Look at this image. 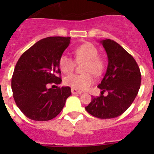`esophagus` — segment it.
Segmentation results:
<instances>
[{"instance_id":"34e87169","label":"esophagus","mask_w":154,"mask_h":154,"mask_svg":"<svg viewBox=\"0 0 154 154\" xmlns=\"http://www.w3.org/2000/svg\"><path fill=\"white\" fill-rule=\"evenodd\" d=\"M72 94H81L82 92H80V91H78V90H76V89H72Z\"/></svg>"}]
</instances>
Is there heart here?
Instances as JSON below:
<instances>
[{"mask_svg":"<svg viewBox=\"0 0 154 154\" xmlns=\"http://www.w3.org/2000/svg\"><path fill=\"white\" fill-rule=\"evenodd\" d=\"M77 62H85L82 68V75L72 74L65 77L64 83L72 89L84 90L90 86L94 82L92 75L99 76L104 70V62L98 55V50L91 43H85L77 47L74 51ZM61 70L65 74H70L74 71L75 62L69 55H62L58 60Z\"/></svg>","mask_w":154,"mask_h":154,"instance_id":"obj_1","label":"heart"}]
</instances>
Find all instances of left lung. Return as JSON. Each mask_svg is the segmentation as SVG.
<instances>
[{
    "label": "left lung",
    "instance_id": "8db88e82",
    "mask_svg": "<svg viewBox=\"0 0 154 154\" xmlns=\"http://www.w3.org/2000/svg\"><path fill=\"white\" fill-rule=\"evenodd\" d=\"M106 51L108 66L101 83V95L93 97L85 109L99 119L122 115L131 106L140 88L141 74L137 62L118 43L111 39L100 41ZM107 91L108 95L103 96Z\"/></svg>",
    "mask_w": 154,
    "mask_h": 154
}]
</instances>
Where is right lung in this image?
Returning <instances> with one entry per match:
<instances>
[{"label":"right lung","instance_id":"right-lung-1","mask_svg":"<svg viewBox=\"0 0 154 154\" xmlns=\"http://www.w3.org/2000/svg\"><path fill=\"white\" fill-rule=\"evenodd\" d=\"M70 37H48L36 42L17 61L11 79L16 105L32 120L48 121L60 113L71 96L69 86L48 89V84H60L58 60L69 45Z\"/></svg>","mask_w":154,"mask_h":154}]
</instances>
